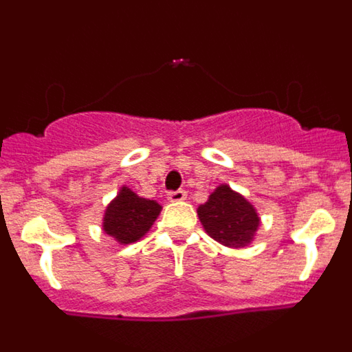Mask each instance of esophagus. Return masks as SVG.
<instances>
[{
    "label": "esophagus",
    "mask_w": 352,
    "mask_h": 352,
    "mask_svg": "<svg viewBox=\"0 0 352 352\" xmlns=\"http://www.w3.org/2000/svg\"><path fill=\"white\" fill-rule=\"evenodd\" d=\"M185 199H186L185 190H176L167 194V201H170V203H182V201H185Z\"/></svg>",
    "instance_id": "esophagus-1"
}]
</instances>
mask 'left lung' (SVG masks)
Listing matches in <instances>:
<instances>
[{"label": "left lung", "instance_id": "obj_1", "mask_svg": "<svg viewBox=\"0 0 352 352\" xmlns=\"http://www.w3.org/2000/svg\"><path fill=\"white\" fill-rule=\"evenodd\" d=\"M204 231L229 248H245L254 241L261 219L250 201L229 185H219L197 208Z\"/></svg>", "mask_w": 352, "mask_h": 352}]
</instances>
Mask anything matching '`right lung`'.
Instances as JSON below:
<instances>
[{
  "label": "right lung",
  "mask_w": 352,
  "mask_h": 352,
  "mask_svg": "<svg viewBox=\"0 0 352 352\" xmlns=\"http://www.w3.org/2000/svg\"><path fill=\"white\" fill-rule=\"evenodd\" d=\"M160 211L162 206L157 201L139 197L123 185L105 208L102 229L120 245L135 243L151 229Z\"/></svg>",
  "instance_id": "1"
}]
</instances>
